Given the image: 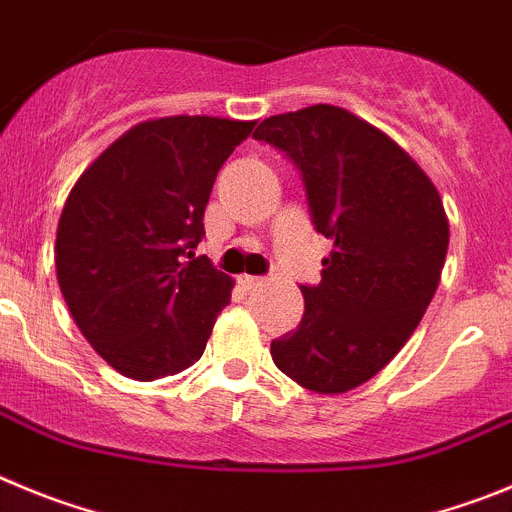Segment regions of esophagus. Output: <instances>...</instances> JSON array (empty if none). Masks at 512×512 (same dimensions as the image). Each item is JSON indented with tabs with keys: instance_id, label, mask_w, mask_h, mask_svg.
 I'll list each match as a JSON object with an SVG mask.
<instances>
[{
	"instance_id": "esophagus-1",
	"label": "esophagus",
	"mask_w": 512,
	"mask_h": 512,
	"mask_svg": "<svg viewBox=\"0 0 512 512\" xmlns=\"http://www.w3.org/2000/svg\"><path fill=\"white\" fill-rule=\"evenodd\" d=\"M262 283H265V280L257 278V275H242V278H239V285H242V288H247V290L257 288V285H262Z\"/></svg>"
}]
</instances>
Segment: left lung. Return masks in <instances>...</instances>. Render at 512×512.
<instances>
[{"mask_svg": "<svg viewBox=\"0 0 512 512\" xmlns=\"http://www.w3.org/2000/svg\"><path fill=\"white\" fill-rule=\"evenodd\" d=\"M255 140L301 173L313 229L334 242L303 319L273 339L280 372L347 393L400 352L426 313L449 247L439 191L385 132L331 104L267 117Z\"/></svg>", "mask_w": 512, "mask_h": 512, "instance_id": "left-lung-1", "label": "left lung"}]
</instances>
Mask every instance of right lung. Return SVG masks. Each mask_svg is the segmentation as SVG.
Here are the masks:
<instances>
[{
	"mask_svg": "<svg viewBox=\"0 0 512 512\" xmlns=\"http://www.w3.org/2000/svg\"><path fill=\"white\" fill-rule=\"evenodd\" d=\"M255 122L165 117L109 145L78 178L55 237L73 321L132 380L178 375L204 354L232 278L206 255L216 173Z\"/></svg>",
	"mask_w": 512,
	"mask_h": 512,
	"instance_id": "1",
	"label": "right lung"
}]
</instances>
